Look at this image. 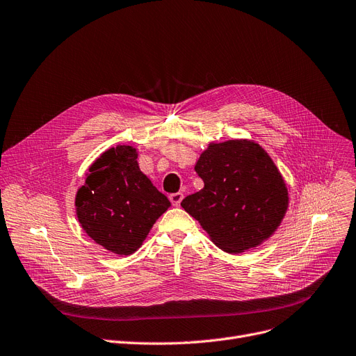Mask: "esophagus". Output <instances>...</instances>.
<instances>
[{"mask_svg":"<svg viewBox=\"0 0 356 356\" xmlns=\"http://www.w3.org/2000/svg\"><path fill=\"white\" fill-rule=\"evenodd\" d=\"M168 197H170V202H172L175 207H179V205H180V202H181V199H183V193L176 192V193H172V195H170Z\"/></svg>","mask_w":356,"mask_h":356,"instance_id":"1","label":"esophagus"}]
</instances>
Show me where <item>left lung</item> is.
<instances>
[{"mask_svg": "<svg viewBox=\"0 0 356 356\" xmlns=\"http://www.w3.org/2000/svg\"><path fill=\"white\" fill-rule=\"evenodd\" d=\"M195 170L205 186L181 207L227 253H241L269 238L288 208V191L259 144L231 140L209 144Z\"/></svg>", "mask_w": 356, "mask_h": 356, "instance_id": "8db88e82", "label": "left lung"}]
</instances>
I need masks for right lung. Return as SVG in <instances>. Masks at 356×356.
<instances>
[{
    "mask_svg": "<svg viewBox=\"0 0 356 356\" xmlns=\"http://www.w3.org/2000/svg\"><path fill=\"white\" fill-rule=\"evenodd\" d=\"M136 149L118 145L88 168L75 196L76 216L86 233L106 250L132 254L170 207L136 163Z\"/></svg>",
    "mask_w": 356,
    "mask_h": 356,
    "instance_id": "right-lung-1",
    "label": "right lung"
}]
</instances>
